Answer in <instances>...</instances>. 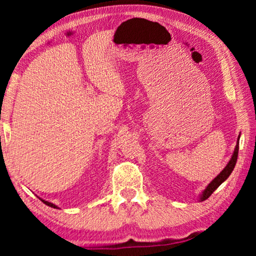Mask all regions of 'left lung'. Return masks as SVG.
Instances as JSON below:
<instances>
[{"label": "left lung", "instance_id": "obj_1", "mask_svg": "<svg viewBox=\"0 0 256 256\" xmlns=\"http://www.w3.org/2000/svg\"><path fill=\"white\" fill-rule=\"evenodd\" d=\"M240 138V136H239ZM239 138H238V143L236 146V149H234V152L232 155V158L230 160V162L227 163V166H225V169H224L222 172H220L218 176H216L214 180H213L211 183L208 185V188H205L204 191H202V194L200 196V200H206L210 196H211L213 192H214L216 188H218L220 185H222L224 182H225L227 178L230 174H232V171L234 169V166H236V160H238V152H239Z\"/></svg>", "mask_w": 256, "mask_h": 256}]
</instances>
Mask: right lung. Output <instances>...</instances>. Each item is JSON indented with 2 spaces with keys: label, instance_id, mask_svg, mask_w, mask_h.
I'll list each match as a JSON object with an SVG mask.
<instances>
[{
  "label": "right lung",
  "instance_id": "add662e5",
  "mask_svg": "<svg viewBox=\"0 0 256 256\" xmlns=\"http://www.w3.org/2000/svg\"><path fill=\"white\" fill-rule=\"evenodd\" d=\"M40 200H42V202H44V204H46L48 206H51V208H57V206H56L54 204H52V202H46V200H44V199H40Z\"/></svg>",
  "mask_w": 256,
  "mask_h": 256
}]
</instances>
